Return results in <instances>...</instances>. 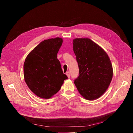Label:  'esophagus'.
<instances>
[{"instance_id":"34e87169","label":"esophagus","mask_w":133,"mask_h":133,"mask_svg":"<svg viewBox=\"0 0 133 133\" xmlns=\"http://www.w3.org/2000/svg\"><path fill=\"white\" fill-rule=\"evenodd\" d=\"M66 75L67 76V77H68V78H70V73H69V72H67L66 73Z\"/></svg>"}]
</instances>
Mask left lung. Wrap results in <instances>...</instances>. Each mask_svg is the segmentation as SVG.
Returning <instances> with one entry per match:
<instances>
[{
	"label": "left lung",
	"instance_id": "left-lung-1",
	"mask_svg": "<svg viewBox=\"0 0 133 133\" xmlns=\"http://www.w3.org/2000/svg\"><path fill=\"white\" fill-rule=\"evenodd\" d=\"M73 46L79 68L74 84L85 99H98L105 93L113 78V67L108 55L87 38L74 39Z\"/></svg>",
	"mask_w": 133,
	"mask_h": 133
}]
</instances>
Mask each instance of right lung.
<instances>
[{
    "label": "right lung",
    "instance_id": "obj_1",
    "mask_svg": "<svg viewBox=\"0 0 133 133\" xmlns=\"http://www.w3.org/2000/svg\"><path fill=\"white\" fill-rule=\"evenodd\" d=\"M62 42L63 39L59 37L44 40L25 59V81L31 91L40 98H51L68 78L63 73L57 56Z\"/></svg>",
    "mask_w": 133,
    "mask_h": 133
}]
</instances>
